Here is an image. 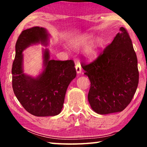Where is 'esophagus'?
<instances>
[{
	"instance_id": "1",
	"label": "esophagus",
	"mask_w": 147,
	"mask_h": 147,
	"mask_svg": "<svg viewBox=\"0 0 147 147\" xmlns=\"http://www.w3.org/2000/svg\"><path fill=\"white\" fill-rule=\"evenodd\" d=\"M75 68H76V71L77 74H80L82 73V67H81L80 64L77 63L75 66Z\"/></svg>"
}]
</instances>
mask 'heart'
I'll return each mask as SVG.
<instances>
[{"instance_id": "obj_1", "label": "heart", "mask_w": 147, "mask_h": 147, "mask_svg": "<svg viewBox=\"0 0 147 147\" xmlns=\"http://www.w3.org/2000/svg\"><path fill=\"white\" fill-rule=\"evenodd\" d=\"M91 39V36L89 35H84V36H80L78 38L74 39L71 41V44L74 47H78L83 46L88 43ZM102 46V42L100 39H96V40L92 42L86 47L84 54L87 58L89 59H94L97 58Z\"/></svg>"}]
</instances>
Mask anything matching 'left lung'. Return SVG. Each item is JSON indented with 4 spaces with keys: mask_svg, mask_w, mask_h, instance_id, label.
I'll return each mask as SVG.
<instances>
[{
    "mask_svg": "<svg viewBox=\"0 0 147 147\" xmlns=\"http://www.w3.org/2000/svg\"><path fill=\"white\" fill-rule=\"evenodd\" d=\"M82 67L91 82L88 98L96 113L120 112L130 103L138 86L139 71L136 54L124 27L95 60L82 62Z\"/></svg>",
    "mask_w": 147,
    "mask_h": 147,
    "instance_id": "obj_1",
    "label": "left lung"
}]
</instances>
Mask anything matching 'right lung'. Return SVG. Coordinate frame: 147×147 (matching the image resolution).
<instances>
[{
    "label": "right lung",
    "mask_w": 147,
    "mask_h": 147,
    "mask_svg": "<svg viewBox=\"0 0 147 147\" xmlns=\"http://www.w3.org/2000/svg\"><path fill=\"white\" fill-rule=\"evenodd\" d=\"M49 34L45 28L34 26L21 32L16 44L12 65V87L23 108L37 117L54 116L61 112L69 84L76 71L73 60L50 59L48 49L43 51L44 69L36 78L23 71V52L33 44L47 46Z\"/></svg>",
    "instance_id": "1"
}]
</instances>
